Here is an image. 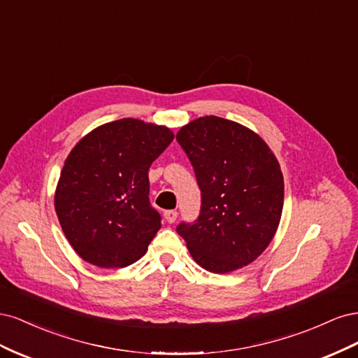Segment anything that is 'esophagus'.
I'll return each instance as SVG.
<instances>
[{"instance_id": "obj_1", "label": "esophagus", "mask_w": 358, "mask_h": 358, "mask_svg": "<svg viewBox=\"0 0 358 358\" xmlns=\"http://www.w3.org/2000/svg\"><path fill=\"white\" fill-rule=\"evenodd\" d=\"M164 218H166L167 222L173 224V222L176 221V218H178V212L176 210H166L164 212Z\"/></svg>"}]
</instances>
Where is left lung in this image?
<instances>
[{
  "label": "left lung",
  "mask_w": 358,
  "mask_h": 358,
  "mask_svg": "<svg viewBox=\"0 0 358 358\" xmlns=\"http://www.w3.org/2000/svg\"><path fill=\"white\" fill-rule=\"evenodd\" d=\"M189 158L201 208L176 231L196 263L229 273L252 263L272 242L284 206V178L264 140L218 116H204L176 134Z\"/></svg>",
  "instance_id": "obj_1"
}]
</instances>
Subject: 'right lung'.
<instances>
[{
	"instance_id": "obj_1",
	"label": "right lung",
	"mask_w": 358,
	"mask_h": 358,
	"mask_svg": "<svg viewBox=\"0 0 358 358\" xmlns=\"http://www.w3.org/2000/svg\"><path fill=\"white\" fill-rule=\"evenodd\" d=\"M167 127L119 119L86 134L61 170L55 210L85 262L127 267L142 258L161 229L149 201L148 171L173 142Z\"/></svg>"
}]
</instances>
